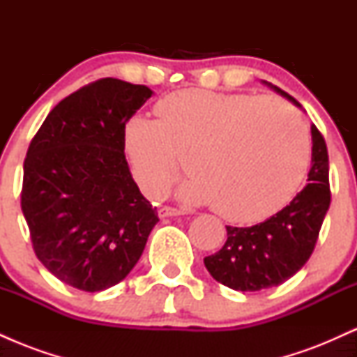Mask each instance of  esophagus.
I'll return each mask as SVG.
<instances>
[{
  "instance_id": "esophagus-1",
  "label": "esophagus",
  "mask_w": 357,
  "mask_h": 357,
  "mask_svg": "<svg viewBox=\"0 0 357 357\" xmlns=\"http://www.w3.org/2000/svg\"><path fill=\"white\" fill-rule=\"evenodd\" d=\"M158 215L159 218H167V216H179V215H184V211L181 210H176V208H171V206H161L158 210Z\"/></svg>"
}]
</instances>
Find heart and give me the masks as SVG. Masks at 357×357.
<instances>
[{
	"label": "heart",
	"instance_id": "1",
	"mask_svg": "<svg viewBox=\"0 0 357 357\" xmlns=\"http://www.w3.org/2000/svg\"><path fill=\"white\" fill-rule=\"evenodd\" d=\"M155 114L159 121L130 117L122 136L134 179L149 198L166 195L190 152L192 178L179 198L252 223L285 206L309 167L304 122L275 97L188 89L159 100Z\"/></svg>",
	"mask_w": 357,
	"mask_h": 357
}]
</instances>
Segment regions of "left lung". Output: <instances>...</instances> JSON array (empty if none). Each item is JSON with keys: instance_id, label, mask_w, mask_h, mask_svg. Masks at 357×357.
Here are the masks:
<instances>
[{"instance_id": "1", "label": "left lung", "mask_w": 357, "mask_h": 357, "mask_svg": "<svg viewBox=\"0 0 357 357\" xmlns=\"http://www.w3.org/2000/svg\"><path fill=\"white\" fill-rule=\"evenodd\" d=\"M302 109L292 96L264 82ZM312 162L307 184L285 208L264 223L227 227L228 238L220 252L204 258V267L220 284L240 292H257L289 280L312 255L322 221L331 204L329 155L326 141L310 126Z\"/></svg>"}]
</instances>
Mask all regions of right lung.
<instances>
[{
    "label": "right lung",
    "instance_id": "right-lung-1",
    "mask_svg": "<svg viewBox=\"0 0 357 357\" xmlns=\"http://www.w3.org/2000/svg\"><path fill=\"white\" fill-rule=\"evenodd\" d=\"M153 93L100 79L59 102L30 142L22 211L36 257L63 284L100 292L124 280L159 221L122 142L126 122Z\"/></svg>",
    "mask_w": 357,
    "mask_h": 357
}]
</instances>
